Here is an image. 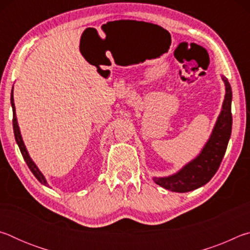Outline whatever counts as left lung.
I'll list each match as a JSON object with an SVG mask.
<instances>
[{"label": "left lung", "mask_w": 250, "mask_h": 250, "mask_svg": "<svg viewBox=\"0 0 250 250\" xmlns=\"http://www.w3.org/2000/svg\"><path fill=\"white\" fill-rule=\"evenodd\" d=\"M225 84L221 113L216 120L208 140L202 151L179 171L168 176H153L154 183L171 192L186 193L205 185L217 172L225 155L231 134V88L228 80L222 76Z\"/></svg>", "instance_id": "obj_1"}]
</instances>
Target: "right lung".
Returning <instances> with one entry per match:
<instances>
[{"instance_id": "obj_1", "label": "right lung", "mask_w": 250, "mask_h": 250, "mask_svg": "<svg viewBox=\"0 0 250 250\" xmlns=\"http://www.w3.org/2000/svg\"><path fill=\"white\" fill-rule=\"evenodd\" d=\"M11 104H12V109H13V130H14V135H15L16 143H18V146H19L20 150H21V153H22L23 158L25 160V162H26V164H27L28 167H29V170L32 171L34 176H35L36 179L39 180L42 184L45 185V186H48V183H47V181H46L44 174L40 171V168L37 167L36 164L34 163V161L32 160V158L28 154V151L26 149V146H25V145H24L22 134H21V130H20V126H19L18 118H16L15 104H14V97H13V89H12V92H11Z\"/></svg>"}]
</instances>
